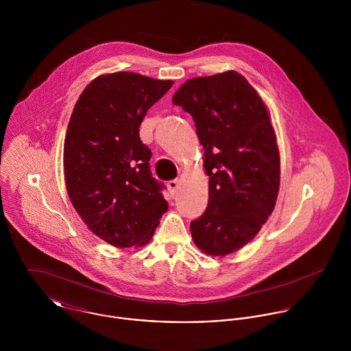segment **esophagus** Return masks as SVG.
<instances>
[{
	"instance_id": "esophagus-1",
	"label": "esophagus",
	"mask_w": 351,
	"mask_h": 351,
	"mask_svg": "<svg viewBox=\"0 0 351 351\" xmlns=\"http://www.w3.org/2000/svg\"><path fill=\"white\" fill-rule=\"evenodd\" d=\"M178 186H180V181H177V180H173V181L167 182V189H169V192H170L171 195H174V193L177 192Z\"/></svg>"
}]
</instances>
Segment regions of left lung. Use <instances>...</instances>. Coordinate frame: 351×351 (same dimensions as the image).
Wrapping results in <instances>:
<instances>
[{
    "label": "left lung",
    "mask_w": 351,
    "mask_h": 351,
    "mask_svg": "<svg viewBox=\"0 0 351 351\" xmlns=\"http://www.w3.org/2000/svg\"><path fill=\"white\" fill-rule=\"evenodd\" d=\"M173 104L192 114L209 176L205 212L191 223L195 245L212 256L246 246L271 215L280 151L267 106L238 71L188 80Z\"/></svg>",
    "instance_id": "obj_1"
}]
</instances>
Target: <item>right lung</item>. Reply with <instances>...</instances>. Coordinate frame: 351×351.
I'll list each match as a JSON object with an SVG mask.
<instances>
[{
	"label": "right lung",
	"mask_w": 351,
	"mask_h": 351,
	"mask_svg": "<svg viewBox=\"0 0 351 351\" xmlns=\"http://www.w3.org/2000/svg\"><path fill=\"white\" fill-rule=\"evenodd\" d=\"M171 86L130 71L102 74L73 109L63 147L67 195L88 228L114 247L147 245L169 208L139 127Z\"/></svg>",
	"instance_id": "obj_1"
}]
</instances>
